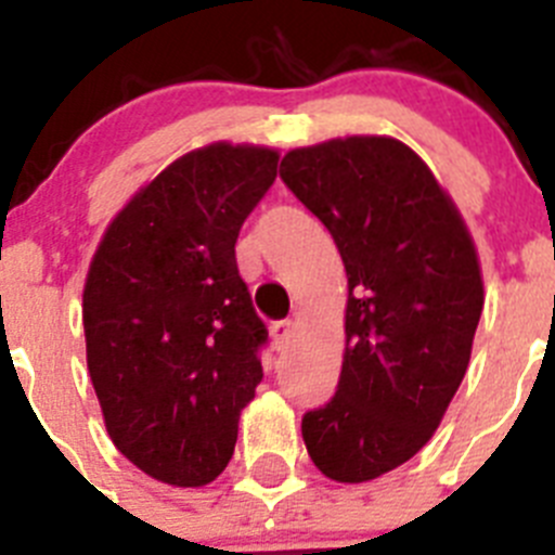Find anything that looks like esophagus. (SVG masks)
<instances>
[{
    "label": "esophagus",
    "mask_w": 555,
    "mask_h": 555,
    "mask_svg": "<svg viewBox=\"0 0 555 555\" xmlns=\"http://www.w3.org/2000/svg\"><path fill=\"white\" fill-rule=\"evenodd\" d=\"M292 336H294V322H274L272 325V341H274V347H278V350H286L288 347V341H292Z\"/></svg>",
    "instance_id": "34e87169"
}]
</instances>
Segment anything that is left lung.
Instances as JSON below:
<instances>
[{
	"instance_id": "1",
	"label": "left lung",
	"mask_w": 555,
	"mask_h": 555,
	"mask_svg": "<svg viewBox=\"0 0 555 555\" xmlns=\"http://www.w3.org/2000/svg\"><path fill=\"white\" fill-rule=\"evenodd\" d=\"M281 178L331 230L350 292L336 397L302 416V442L325 478L364 483L428 444L464 380L478 249L430 166L391 135L288 150Z\"/></svg>"
}]
</instances>
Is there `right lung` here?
Returning a JSON list of instances; mask_svg holds the SVG:
<instances>
[{
  "label": "right lung",
  "instance_id": "add662e5",
  "mask_svg": "<svg viewBox=\"0 0 555 555\" xmlns=\"http://www.w3.org/2000/svg\"><path fill=\"white\" fill-rule=\"evenodd\" d=\"M278 150L197 146L141 185L102 233L82 288L88 375L116 450L169 487L228 467L263 370L235 238L278 178Z\"/></svg>",
  "mask_w": 555,
  "mask_h": 555
}]
</instances>
